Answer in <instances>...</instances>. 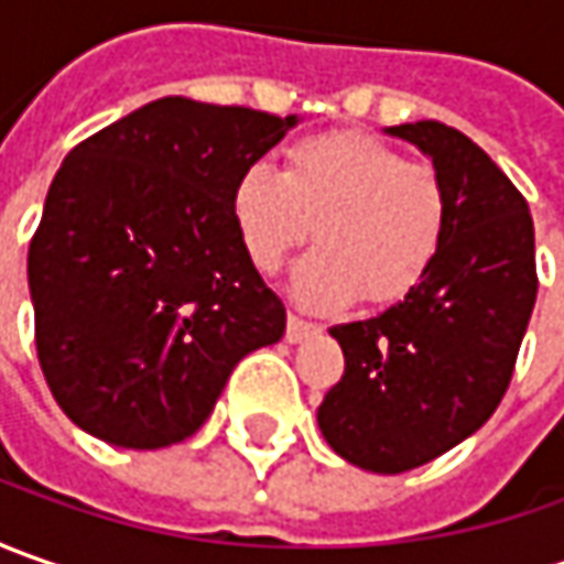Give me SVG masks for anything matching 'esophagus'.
I'll use <instances>...</instances> for the list:
<instances>
[{"instance_id": "34e87169", "label": "esophagus", "mask_w": 564, "mask_h": 564, "mask_svg": "<svg viewBox=\"0 0 564 564\" xmlns=\"http://www.w3.org/2000/svg\"><path fill=\"white\" fill-rule=\"evenodd\" d=\"M316 333L314 323H307V319H301V316L289 314V323H285V341H292V345H297V341H304V338H311Z\"/></svg>"}]
</instances>
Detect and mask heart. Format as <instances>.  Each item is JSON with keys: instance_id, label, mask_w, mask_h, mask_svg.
<instances>
[{"instance_id": "obj_1", "label": "heart", "mask_w": 564, "mask_h": 564, "mask_svg": "<svg viewBox=\"0 0 564 564\" xmlns=\"http://www.w3.org/2000/svg\"><path fill=\"white\" fill-rule=\"evenodd\" d=\"M248 260L275 272L311 235L319 241L292 270V297L341 311L355 297L395 304L436 267L448 235V191L433 165L358 131L301 138L282 172L248 165L228 194Z\"/></svg>"}]
</instances>
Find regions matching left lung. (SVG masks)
<instances>
[{
	"label": "left lung",
	"instance_id": "obj_1",
	"mask_svg": "<svg viewBox=\"0 0 564 564\" xmlns=\"http://www.w3.org/2000/svg\"><path fill=\"white\" fill-rule=\"evenodd\" d=\"M433 160L448 191L436 267L399 304L338 323L345 377L316 423L345 462L401 474L465 443L511 382L536 301L533 219L509 175L443 121L386 128Z\"/></svg>",
	"mask_w": 564,
	"mask_h": 564
}]
</instances>
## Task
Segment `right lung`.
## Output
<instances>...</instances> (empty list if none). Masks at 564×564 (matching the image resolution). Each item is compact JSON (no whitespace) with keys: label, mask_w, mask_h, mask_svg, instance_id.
I'll use <instances>...</instances> for the list:
<instances>
[{"label":"right lung","mask_w":564,"mask_h":564,"mask_svg":"<svg viewBox=\"0 0 564 564\" xmlns=\"http://www.w3.org/2000/svg\"><path fill=\"white\" fill-rule=\"evenodd\" d=\"M297 124L163 97L77 143L28 250L36 358L58 408L119 448H165L213 414L285 307L231 226L235 178Z\"/></svg>","instance_id":"1"}]
</instances>
